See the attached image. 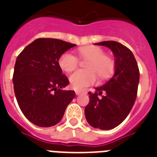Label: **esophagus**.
Instances as JSON below:
<instances>
[{
    "instance_id": "esophagus-1",
    "label": "esophagus",
    "mask_w": 157,
    "mask_h": 157,
    "mask_svg": "<svg viewBox=\"0 0 157 157\" xmlns=\"http://www.w3.org/2000/svg\"><path fill=\"white\" fill-rule=\"evenodd\" d=\"M86 90H76V94L78 95V94H82V93H86Z\"/></svg>"
}]
</instances>
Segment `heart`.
Returning <instances> with one entry per match:
<instances>
[{"label": "heart", "instance_id": "b5f03b06", "mask_svg": "<svg viewBox=\"0 0 157 157\" xmlns=\"http://www.w3.org/2000/svg\"><path fill=\"white\" fill-rule=\"evenodd\" d=\"M79 56L88 59L86 63V70H78L69 77L71 86L76 90H81L94 83L97 78H106L113 72L114 63L110 57L105 55V52L97 46H86L79 48ZM60 67L67 72H71L77 67L78 58L71 52H66L58 60Z\"/></svg>", "mask_w": 157, "mask_h": 157}]
</instances>
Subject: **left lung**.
<instances>
[{"instance_id":"8db88e82","label":"left lung","mask_w":157,"mask_h":157,"mask_svg":"<svg viewBox=\"0 0 157 157\" xmlns=\"http://www.w3.org/2000/svg\"><path fill=\"white\" fill-rule=\"evenodd\" d=\"M95 45L107 47L112 51L115 57L114 74L106 83L96 87L94 93H88L90 102L85 108V115L88 124L94 128L109 130L124 121L134 105L139 69L132 51L123 44L105 41Z\"/></svg>"}]
</instances>
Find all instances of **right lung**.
I'll list each match as a JSON object with an SVG mask.
<instances>
[{"instance_id": "right-lung-1", "label": "right lung", "mask_w": 157, "mask_h": 157, "mask_svg": "<svg viewBox=\"0 0 157 157\" xmlns=\"http://www.w3.org/2000/svg\"><path fill=\"white\" fill-rule=\"evenodd\" d=\"M76 46L56 39H37L16 58L14 90L24 115L37 126L52 127L63 118L75 98L74 90L58 64L61 55Z\"/></svg>"}]
</instances>
